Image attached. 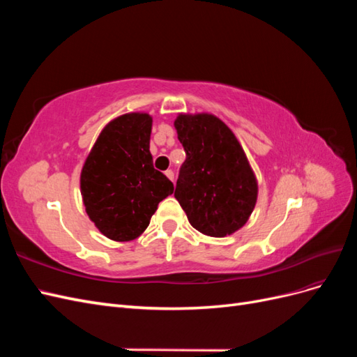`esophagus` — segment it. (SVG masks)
<instances>
[{
  "label": "esophagus",
  "mask_w": 357,
  "mask_h": 357,
  "mask_svg": "<svg viewBox=\"0 0 357 357\" xmlns=\"http://www.w3.org/2000/svg\"><path fill=\"white\" fill-rule=\"evenodd\" d=\"M165 176H167L171 181H174V171H172V169H167V171H165Z\"/></svg>",
  "instance_id": "1"
}]
</instances>
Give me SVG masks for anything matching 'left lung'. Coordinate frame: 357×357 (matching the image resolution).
<instances>
[{
    "mask_svg": "<svg viewBox=\"0 0 357 357\" xmlns=\"http://www.w3.org/2000/svg\"><path fill=\"white\" fill-rule=\"evenodd\" d=\"M174 126L186 152L174 197L189 223L218 238L238 231L257 199V181L238 139L207 113L178 114Z\"/></svg>",
    "mask_w": 357,
    "mask_h": 357,
    "instance_id": "1",
    "label": "left lung"
}]
</instances>
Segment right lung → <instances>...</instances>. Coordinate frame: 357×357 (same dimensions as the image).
Segmentation results:
<instances>
[{
    "instance_id": "1",
    "label": "right lung",
    "mask_w": 357,
    "mask_h": 357,
    "mask_svg": "<svg viewBox=\"0 0 357 357\" xmlns=\"http://www.w3.org/2000/svg\"><path fill=\"white\" fill-rule=\"evenodd\" d=\"M150 132L152 117L147 113L119 116L102 129L83 165L86 213L110 240L131 241L142 235L158 204L174 190L153 167Z\"/></svg>"
}]
</instances>
